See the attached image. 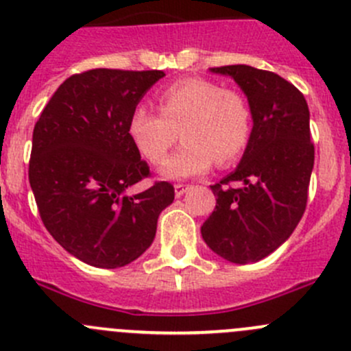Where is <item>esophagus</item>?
<instances>
[{"mask_svg":"<svg viewBox=\"0 0 351 351\" xmlns=\"http://www.w3.org/2000/svg\"><path fill=\"white\" fill-rule=\"evenodd\" d=\"M189 190H190L189 185H182V183H178V185H175V195L182 197L183 193H186Z\"/></svg>","mask_w":351,"mask_h":351,"instance_id":"1","label":"esophagus"}]
</instances>
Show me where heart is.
I'll list each match as a JSON object with an SVG mask.
<instances>
[{
	"instance_id": "heart-1",
	"label": "heart",
	"mask_w": 351,
	"mask_h": 351,
	"mask_svg": "<svg viewBox=\"0 0 351 351\" xmlns=\"http://www.w3.org/2000/svg\"><path fill=\"white\" fill-rule=\"evenodd\" d=\"M159 113L137 105L127 123L136 149L149 162L161 161L183 137V146L159 168L166 180H185L207 171L214 161L226 165L246 149L251 108L241 93L224 90L205 77L175 81L158 97Z\"/></svg>"
}]
</instances>
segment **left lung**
I'll return each mask as SVG.
<instances>
[{
    "label": "left lung",
    "instance_id": "1",
    "mask_svg": "<svg viewBox=\"0 0 351 351\" xmlns=\"http://www.w3.org/2000/svg\"><path fill=\"white\" fill-rule=\"evenodd\" d=\"M210 73L238 83L253 129L238 168L210 186L217 205L202 226V238L231 263H254L290 238L306 210L314 168L309 107L292 83L270 71L234 64ZM232 181L242 186L232 189Z\"/></svg>",
    "mask_w": 351,
    "mask_h": 351
}]
</instances>
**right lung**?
<instances>
[{
    "mask_svg": "<svg viewBox=\"0 0 351 351\" xmlns=\"http://www.w3.org/2000/svg\"><path fill=\"white\" fill-rule=\"evenodd\" d=\"M162 71L91 69L67 77L34 127L28 180L44 226L77 260L97 268L132 263L154 241L171 183L127 190L149 176L127 130Z\"/></svg>",
    "mask_w": 351,
    "mask_h": 351,
    "instance_id": "right-lung-1",
    "label": "right lung"
}]
</instances>
